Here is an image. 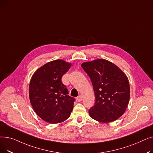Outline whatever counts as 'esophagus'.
Listing matches in <instances>:
<instances>
[{
	"instance_id": "1",
	"label": "esophagus",
	"mask_w": 153,
	"mask_h": 153,
	"mask_svg": "<svg viewBox=\"0 0 153 153\" xmlns=\"http://www.w3.org/2000/svg\"><path fill=\"white\" fill-rule=\"evenodd\" d=\"M77 100L78 102H81L82 100V97L81 95H79L78 97H77Z\"/></svg>"
}]
</instances>
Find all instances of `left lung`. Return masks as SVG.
<instances>
[{"mask_svg": "<svg viewBox=\"0 0 153 153\" xmlns=\"http://www.w3.org/2000/svg\"><path fill=\"white\" fill-rule=\"evenodd\" d=\"M81 66L91 80L95 96L94 105L89 110L90 117L102 123L117 120L130 100L126 76L115 64L103 59L84 62Z\"/></svg>", "mask_w": 153, "mask_h": 153, "instance_id": "1", "label": "left lung"}]
</instances>
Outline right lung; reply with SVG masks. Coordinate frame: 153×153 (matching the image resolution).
Here are the masks:
<instances>
[{"instance_id": "right-lung-1", "label": "right lung", "mask_w": 153, "mask_h": 153, "mask_svg": "<svg viewBox=\"0 0 153 153\" xmlns=\"http://www.w3.org/2000/svg\"><path fill=\"white\" fill-rule=\"evenodd\" d=\"M71 64L61 59L54 60L39 68L32 76L29 97L36 114L50 123H61L68 118L75 99L61 81Z\"/></svg>"}]
</instances>
